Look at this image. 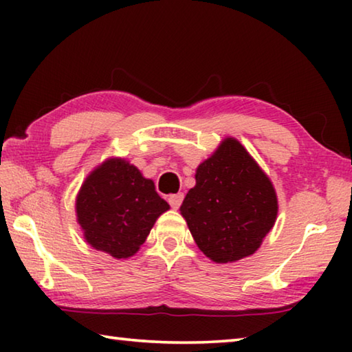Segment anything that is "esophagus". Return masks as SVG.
I'll list each match as a JSON object with an SVG mask.
<instances>
[{"label":"esophagus","mask_w":352,"mask_h":352,"mask_svg":"<svg viewBox=\"0 0 352 352\" xmlns=\"http://www.w3.org/2000/svg\"><path fill=\"white\" fill-rule=\"evenodd\" d=\"M183 197L184 195L182 194V192H178V194H174V195H169V205L174 208V210H177V208H180V205H182V201H183Z\"/></svg>","instance_id":"1"}]
</instances>
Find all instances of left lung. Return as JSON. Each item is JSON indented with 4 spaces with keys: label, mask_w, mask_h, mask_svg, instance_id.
<instances>
[{
    "label": "left lung",
    "mask_w": 352,
    "mask_h": 352,
    "mask_svg": "<svg viewBox=\"0 0 352 352\" xmlns=\"http://www.w3.org/2000/svg\"><path fill=\"white\" fill-rule=\"evenodd\" d=\"M197 247L217 264L252 256L275 225L273 183L236 138H225L195 170L180 206Z\"/></svg>",
    "instance_id": "left-lung-1"
}]
</instances>
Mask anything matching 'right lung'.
Masks as SVG:
<instances>
[{
	"instance_id": "add662e5",
	"label": "right lung",
	"mask_w": 352,
	"mask_h": 352,
	"mask_svg": "<svg viewBox=\"0 0 352 352\" xmlns=\"http://www.w3.org/2000/svg\"><path fill=\"white\" fill-rule=\"evenodd\" d=\"M169 204L151 178L126 158H107L85 178L76 197V216L93 248L127 259L146 242Z\"/></svg>"
}]
</instances>
